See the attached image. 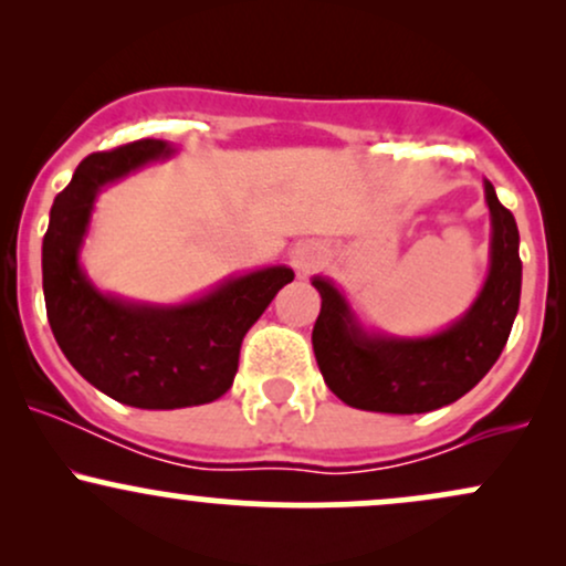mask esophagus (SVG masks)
<instances>
[{"mask_svg":"<svg viewBox=\"0 0 566 566\" xmlns=\"http://www.w3.org/2000/svg\"><path fill=\"white\" fill-rule=\"evenodd\" d=\"M292 263H295V269L301 271V274H308V271L316 265V255L308 250H297L295 258H292Z\"/></svg>","mask_w":566,"mask_h":566,"instance_id":"esophagus-1","label":"esophagus"}]
</instances>
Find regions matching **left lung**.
I'll list each match as a JSON object with an SVG mask.
<instances>
[{"instance_id": "left-lung-1", "label": "left lung", "mask_w": 566, "mask_h": 566, "mask_svg": "<svg viewBox=\"0 0 566 566\" xmlns=\"http://www.w3.org/2000/svg\"><path fill=\"white\" fill-rule=\"evenodd\" d=\"M492 218L490 274L458 322L431 337L367 333L329 279L314 276L322 295L314 324L316 365L337 399L367 412L415 415L452 405L495 365L509 340L522 295L518 229L484 180Z\"/></svg>"}]
</instances>
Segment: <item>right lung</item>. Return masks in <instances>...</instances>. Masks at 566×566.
<instances>
[{
	"label": "right lung",
	"instance_id": "add662e5",
	"mask_svg": "<svg viewBox=\"0 0 566 566\" xmlns=\"http://www.w3.org/2000/svg\"><path fill=\"white\" fill-rule=\"evenodd\" d=\"M170 154V143L154 138L90 154L55 197L42 242L44 305L57 346L97 391L140 409L220 399L237 375L247 329L295 279L287 265H271L184 305L129 303L97 292L80 265L97 191Z\"/></svg>",
	"mask_w": 566,
	"mask_h": 566
}]
</instances>
